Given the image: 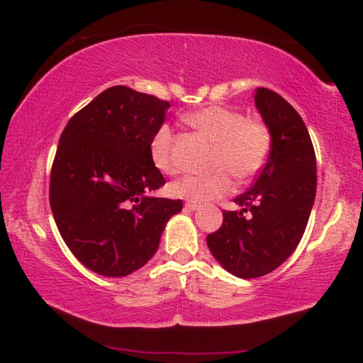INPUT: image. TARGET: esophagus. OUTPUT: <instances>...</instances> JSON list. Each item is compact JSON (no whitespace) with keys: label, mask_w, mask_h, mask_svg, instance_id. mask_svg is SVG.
Here are the masks:
<instances>
[{"label":"esophagus","mask_w":363,"mask_h":363,"mask_svg":"<svg viewBox=\"0 0 363 363\" xmlns=\"http://www.w3.org/2000/svg\"><path fill=\"white\" fill-rule=\"evenodd\" d=\"M184 206H186V209H189V211H195V209H199V204L194 203V201H187L186 204H184Z\"/></svg>","instance_id":"34e87169"}]
</instances>
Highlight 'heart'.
Listing matches in <instances>:
<instances>
[{
  "mask_svg": "<svg viewBox=\"0 0 363 363\" xmlns=\"http://www.w3.org/2000/svg\"><path fill=\"white\" fill-rule=\"evenodd\" d=\"M190 127L214 143L208 174H190L169 186L171 194L194 203L219 199L232 190V174L238 182L250 181L265 167L273 147V135L267 123L246 118L240 111L206 106L184 116ZM173 130L168 125L157 128L149 141L154 167L164 174L179 171L173 155Z\"/></svg>",
  "mask_w": 363,
  "mask_h": 363,
  "instance_id": "heart-1",
  "label": "heart"
}]
</instances>
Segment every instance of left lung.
<instances>
[{"instance_id":"8db88e82","label":"left lung","mask_w":363,"mask_h":363,"mask_svg":"<svg viewBox=\"0 0 363 363\" xmlns=\"http://www.w3.org/2000/svg\"><path fill=\"white\" fill-rule=\"evenodd\" d=\"M255 106L272 130L273 147L241 211H223L220 228L206 242L216 260L241 279L260 278L298 246L315 196V154L300 114L276 91L259 87ZM249 212V216L244 213Z\"/></svg>"}]
</instances>
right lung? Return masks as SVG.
<instances>
[{"mask_svg": "<svg viewBox=\"0 0 363 363\" xmlns=\"http://www.w3.org/2000/svg\"><path fill=\"white\" fill-rule=\"evenodd\" d=\"M169 103L125 85L69 118L50 171L49 200L63 241L91 272L122 278L152 259L181 200L155 199L164 177L149 155Z\"/></svg>", "mask_w": 363, "mask_h": 363, "instance_id": "1", "label": "right lung"}]
</instances>
